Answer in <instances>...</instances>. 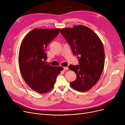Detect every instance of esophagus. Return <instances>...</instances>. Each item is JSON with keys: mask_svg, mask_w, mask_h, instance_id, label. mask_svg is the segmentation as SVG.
Wrapping results in <instances>:
<instances>
[{"mask_svg": "<svg viewBox=\"0 0 125 125\" xmlns=\"http://www.w3.org/2000/svg\"><path fill=\"white\" fill-rule=\"evenodd\" d=\"M63 69H64V70H68V67H64Z\"/></svg>", "mask_w": 125, "mask_h": 125, "instance_id": "34e87169", "label": "esophagus"}]
</instances>
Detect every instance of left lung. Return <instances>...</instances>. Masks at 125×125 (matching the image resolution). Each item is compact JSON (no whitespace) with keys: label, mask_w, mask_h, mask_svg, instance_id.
I'll return each instance as SVG.
<instances>
[{"label":"left lung","mask_w":125,"mask_h":125,"mask_svg":"<svg viewBox=\"0 0 125 125\" xmlns=\"http://www.w3.org/2000/svg\"><path fill=\"white\" fill-rule=\"evenodd\" d=\"M60 32L79 61V65L69 66L76 74V80L70 82V86L77 91L86 92L96 84L103 72L105 60L103 43L96 33L83 25L63 28Z\"/></svg>","instance_id":"1"}]
</instances>
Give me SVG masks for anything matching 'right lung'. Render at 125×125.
<instances>
[{"instance_id":"obj_1","label":"right lung","mask_w":125,"mask_h":125,"mask_svg":"<svg viewBox=\"0 0 125 125\" xmlns=\"http://www.w3.org/2000/svg\"><path fill=\"white\" fill-rule=\"evenodd\" d=\"M60 30L35 28L25 36L20 47L18 60L22 77L29 87L40 94L47 93L53 88L57 76L63 69L45 62L46 48Z\"/></svg>"}]
</instances>
